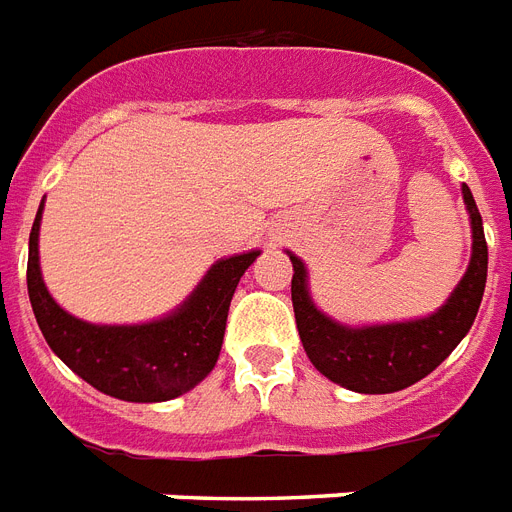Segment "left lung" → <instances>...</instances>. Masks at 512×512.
<instances>
[{"label":"left lung","mask_w":512,"mask_h":512,"mask_svg":"<svg viewBox=\"0 0 512 512\" xmlns=\"http://www.w3.org/2000/svg\"><path fill=\"white\" fill-rule=\"evenodd\" d=\"M464 204L473 220V260L464 279L438 314L400 325L362 327L351 330L330 317L308 298L306 268L298 257L292 260V308L298 322L300 341L314 368L335 384L362 395H389L416 384L456 349L473 327L489 268V247L483 236L481 212L470 187H462Z\"/></svg>","instance_id":"left-lung-1"}]
</instances>
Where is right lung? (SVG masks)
Masks as SVG:
<instances>
[{"instance_id":"add662e5","label":"right lung","mask_w":512,"mask_h":512,"mask_svg":"<svg viewBox=\"0 0 512 512\" xmlns=\"http://www.w3.org/2000/svg\"><path fill=\"white\" fill-rule=\"evenodd\" d=\"M39 206L29 236L26 284L45 341L77 376L99 392L128 403H163L193 389L220 357L233 292L260 252L212 265L177 314L136 327L88 325L50 298L39 273Z\"/></svg>"}]
</instances>
